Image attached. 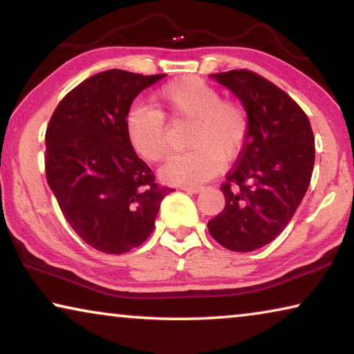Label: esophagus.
Segmentation results:
<instances>
[{"mask_svg":"<svg viewBox=\"0 0 354 354\" xmlns=\"http://www.w3.org/2000/svg\"><path fill=\"white\" fill-rule=\"evenodd\" d=\"M183 190L189 192V194H198V192H201V187H198V185H184Z\"/></svg>","mask_w":354,"mask_h":354,"instance_id":"obj_1","label":"esophagus"}]
</instances>
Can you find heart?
<instances>
[{
    "mask_svg": "<svg viewBox=\"0 0 354 354\" xmlns=\"http://www.w3.org/2000/svg\"><path fill=\"white\" fill-rule=\"evenodd\" d=\"M158 111L136 107L124 122L127 136L134 151L148 162L158 164L170 153L165 118L187 120L190 151L178 154L164 167L167 181L181 185H198L214 178L221 160L236 159L247 143L250 115L241 101L221 98L217 87L196 76H183L156 93Z\"/></svg>",
    "mask_w": 354,
    "mask_h": 354,
    "instance_id": "1",
    "label": "heart"
}]
</instances>
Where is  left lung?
Here are the masks:
<instances>
[{
    "label": "left lung",
    "mask_w": 354,
    "mask_h": 354,
    "mask_svg": "<svg viewBox=\"0 0 354 354\" xmlns=\"http://www.w3.org/2000/svg\"><path fill=\"white\" fill-rule=\"evenodd\" d=\"M247 107L250 134L220 190L225 207L207 221L221 247L248 253L274 241L289 225L309 187L314 133L304 111L251 70L215 73Z\"/></svg>",
    "instance_id": "left-lung-1"
}]
</instances>
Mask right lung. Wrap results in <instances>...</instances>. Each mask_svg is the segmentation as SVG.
<instances>
[{
  "instance_id": "1",
  "label": "right lung",
  "mask_w": 354,
  "mask_h": 354,
  "mask_svg": "<svg viewBox=\"0 0 354 354\" xmlns=\"http://www.w3.org/2000/svg\"><path fill=\"white\" fill-rule=\"evenodd\" d=\"M162 76L101 71L65 95L48 123V185L73 231L101 253L140 247L175 190L156 181L124 128L134 98Z\"/></svg>"
}]
</instances>
